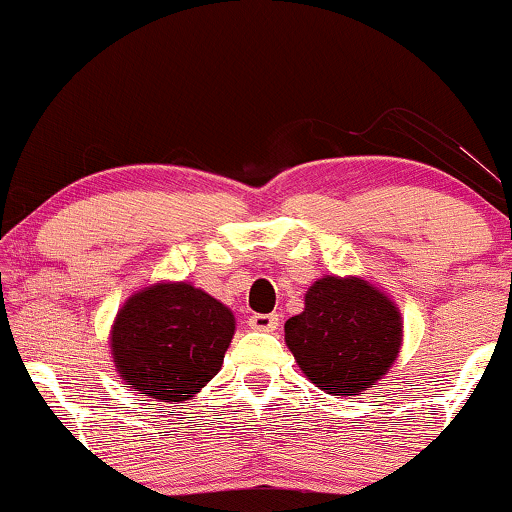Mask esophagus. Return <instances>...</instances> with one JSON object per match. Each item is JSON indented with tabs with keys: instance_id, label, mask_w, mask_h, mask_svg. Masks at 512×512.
<instances>
[{
	"instance_id": "34e87169",
	"label": "esophagus",
	"mask_w": 512,
	"mask_h": 512,
	"mask_svg": "<svg viewBox=\"0 0 512 512\" xmlns=\"http://www.w3.org/2000/svg\"><path fill=\"white\" fill-rule=\"evenodd\" d=\"M249 326L254 328V331L272 333V331H277L279 317H277V314H251V317H249Z\"/></svg>"
}]
</instances>
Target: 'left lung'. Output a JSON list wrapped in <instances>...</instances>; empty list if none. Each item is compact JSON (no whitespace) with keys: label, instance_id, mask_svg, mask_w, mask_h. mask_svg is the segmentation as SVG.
Here are the masks:
<instances>
[{"label":"left lung","instance_id":"8db88e82","mask_svg":"<svg viewBox=\"0 0 512 512\" xmlns=\"http://www.w3.org/2000/svg\"><path fill=\"white\" fill-rule=\"evenodd\" d=\"M284 340L307 380L333 396H359L382 380L403 342L398 307L361 277L326 275L305 293V310Z\"/></svg>","mask_w":512,"mask_h":512}]
</instances>
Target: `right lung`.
Masks as SVG:
<instances>
[{
  "mask_svg": "<svg viewBox=\"0 0 512 512\" xmlns=\"http://www.w3.org/2000/svg\"><path fill=\"white\" fill-rule=\"evenodd\" d=\"M235 335L226 305L186 282H160L125 300L111 326V359L135 391L181 403L221 370Z\"/></svg>",
  "mask_w": 512,
  "mask_h": 512,
  "instance_id": "1",
  "label": "right lung"
}]
</instances>
